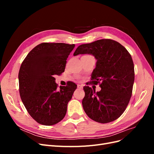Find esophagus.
Listing matches in <instances>:
<instances>
[{
  "label": "esophagus",
  "instance_id": "esophagus-1",
  "mask_svg": "<svg viewBox=\"0 0 154 154\" xmlns=\"http://www.w3.org/2000/svg\"><path fill=\"white\" fill-rule=\"evenodd\" d=\"M77 87H78V88H83V86H82V85H79V84H78Z\"/></svg>",
  "mask_w": 154,
  "mask_h": 154
}]
</instances>
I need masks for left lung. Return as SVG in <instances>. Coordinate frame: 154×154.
Returning a JSON list of instances; mask_svg holds the SVG:
<instances>
[{
    "label": "left lung",
    "mask_w": 154,
    "mask_h": 154,
    "mask_svg": "<svg viewBox=\"0 0 154 154\" xmlns=\"http://www.w3.org/2000/svg\"><path fill=\"white\" fill-rule=\"evenodd\" d=\"M90 54L97 60L91 74L92 83H100L96 92L83 87L82 105L86 114L101 123L113 122L124 112L132 96L134 66L131 55L118 42L101 39L78 46L74 56Z\"/></svg>",
    "instance_id": "1"
}]
</instances>
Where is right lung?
<instances>
[{"mask_svg":"<svg viewBox=\"0 0 154 154\" xmlns=\"http://www.w3.org/2000/svg\"><path fill=\"white\" fill-rule=\"evenodd\" d=\"M75 47L64 43H42L32 49L22 62L18 72L20 98L37 123L50 126L62 121L77 85L55 82V75L64 72L67 58Z\"/></svg>","mask_w":154,"mask_h":154,"instance_id":"add662e5","label":"right lung"}]
</instances>
